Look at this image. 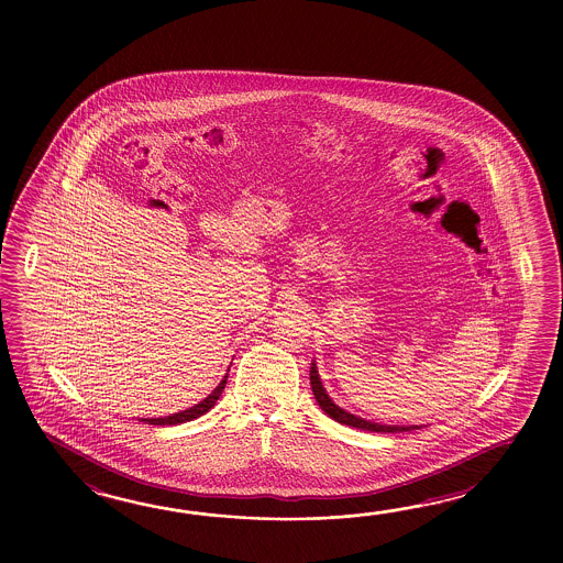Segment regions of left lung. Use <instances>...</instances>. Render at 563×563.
<instances>
[{"mask_svg":"<svg viewBox=\"0 0 563 563\" xmlns=\"http://www.w3.org/2000/svg\"><path fill=\"white\" fill-rule=\"evenodd\" d=\"M310 384L316 402L320 405V408H322L323 412H325L330 419H334L335 422H340V424H346V427H354V429H360V431L371 432H407L417 431V429L424 427V424H383V422L362 419V417H356V415L347 412L344 408L338 407L334 400L325 393V388H323L322 378H320V374H318L316 362H311Z\"/></svg>","mask_w":563,"mask_h":563,"instance_id":"obj_1","label":"left lung"}]
</instances>
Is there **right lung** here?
Here are the masks:
<instances>
[{
    "mask_svg": "<svg viewBox=\"0 0 563 563\" xmlns=\"http://www.w3.org/2000/svg\"><path fill=\"white\" fill-rule=\"evenodd\" d=\"M225 384H228V374L223 376V380L219 383L216 390L211 393V395L203 398L199 405H195V407L187 408V410H180V412H175V415H168V417H161V419H139L141 422H146V424H156V427H165V424H180V422H189V420L199 419V417H203L205 412H209L211 408L216 407L217 400H219V396L223 393V388H225Z\"/></svg>",
    "mask_w": 563,
    "mask_h": 563,
    "instance_id": "add662e5",
    "label": "right lung"
}]
</instances>
